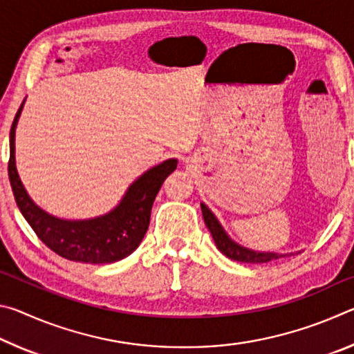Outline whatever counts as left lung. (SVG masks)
Instances as JSON below:
<instances>
[{"label": "left lung", "instance_id": "1", "mask_svg": "<svg viewBox=\"0 0 354 354\" xmlns=\"http://www.w3.org/2000/svg\"><path fill=\"white\" fill-rule=\"evenodd\" d=\"M201 212H203V218H205L207 230L211 231L214 242L217 245V248L232 261L245 262V263H266L274 259H279V257H286L292 254V253L290 254L270 253V251H254L247 247H242L241 243L234 242L230 236H227V232L223 230V226H221L218 218L215 217V214L205 205V203H201Z\"/></svg>", "mask_w": 354, "mask_h": 354}]
</instances>
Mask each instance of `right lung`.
<instances>
[{"label": "right lung", "instance_id": "obj_1", "mask_svg": "<svg viewBox=\"0 0 354 354\" xmlns=\"http://www.w3.org/2000/svg\"><path fill=\"white\" fill-rule=\"evenodd\" d=\"M23 101L10 128L9 181L17 206L48 248L65 259L84 263H112L128 257L147 234L151 207L165 178L176 170L178 160L167 159L151 167L124 192L118 205L93 218L67 220L45 212L28 195L15 164V129Z\"/></svg>", "mask_w": 354, "mask_h": 354}]
</instances>
